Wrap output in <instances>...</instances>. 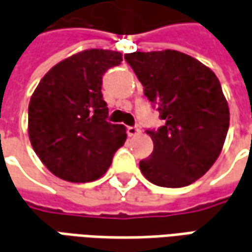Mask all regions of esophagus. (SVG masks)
Masks as SVG:
<instances>
[{"label": "esophagus", "instance_id": "1", "mask_svg": "<svg viewBox=\"0 0 252 252\" xmlns=\"http://www.w3.org/2000/svg\"><path fill=\"white\" fill-rule=\"evenodd\" d=\"M140 127L138 126H129L127 127V134L130 135V137H134V135L140 134Z\"/></svg>", "mask_w": 252, "mask_h": 252}]
</instances>
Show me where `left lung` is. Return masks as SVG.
Segmentation results:
<instances>
[{
  "label": "left lung",
  "instance_id": "8db88e82",
  "mask_svg": "<svg viewBox=\"0 0 252 252\" xmlns=\"http://www.w3.org/2000/svg\"><path fill=\"white\" fill-rule=\"evenodd\" d=\"M125 60L163 121L158 129H146L153 152L140 161L141 172L161 187L191 185L217 160L229 127L219 78L199 61L175 50L135 51Z\"/></svg>",
  "mask_w": 252,
  "mask_h": 252
}]
</instances>
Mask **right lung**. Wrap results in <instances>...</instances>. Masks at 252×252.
<instances>
[{"instance_id":"right-lung-1","label":"right lung","mask_w":252,"mask_h":252,"mask_svg":"<svg viewBox=\"0 0 252 252\" xmlns=\"http://www.w3.org/2000/svg\"><path fill=\"white\" fill-rule=\"evenodd\" d=\"M122 54L85 50L55 65L35 89L28 107V134L42 163L61 179L92 182L106 174L126 141L123 125L107 121L104 73Z\"/></svg>"}]
</instances>
